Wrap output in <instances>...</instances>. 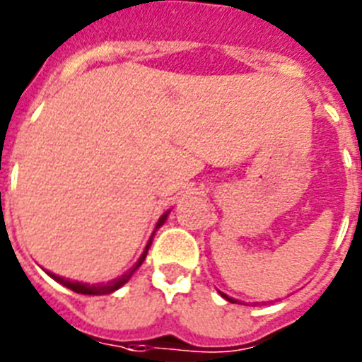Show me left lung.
I'll use <instances>...</instances> for the list:
<instances>
[{"label":"left lung","instance_id":"left-lung-1","mask_svg":"<svg viewBox=\"0 0 362 362\" xmlns=\"http://www.w3.org/2000/svg\"><path fill=\"white\" fill-rule=\"evenodd\" d=\"M221 296H223V297H226V296H225V293H221ZM226 299H228V297H226ZM228 300H233V299H228Z\"/></svg>","mask_w":362,"mask_h":362}]
</instances>
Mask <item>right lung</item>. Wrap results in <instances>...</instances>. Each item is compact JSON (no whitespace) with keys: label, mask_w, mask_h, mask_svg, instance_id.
<instances>
[{"label":"right lung","mask_w":362,"mask_h":362,"mask_svg":"<svg viewBox=\"0 0 362 362\" xmlns=\"http://www.w3.org/2000/svg\"><path fill=\"white\" fill-rule=\"evenodd\" d=\"M168 214H170V210H168V212H165L161 217H159L158 225H156V230H158L159 226H161L163 223H165L166 217H168ZM156 230H153V233H156ZM153 233H152V238H153ZM152 238H150L148 243H146L145 250H143L141 257L137 259V263L134 264V267L130 268V270L127 272V274H123V276L117 277V279L108 281L107 284H86V283H78V281H69V279H65V277H59V276H56V274H50V272H47V274H49V276L52 277L54 281H57V283H62L63 286H66V288H70V290H72V292H76V293H85V296H105V293L116 292L117 288H121V286H123V284L127 283V281H129L130 277H132L134 272H136L137 268H139V267H141V264H143V261H145L146 254H148L150 245H152Z\"/></svg>","instance_id":"right-lung-1"}]
</instances>
